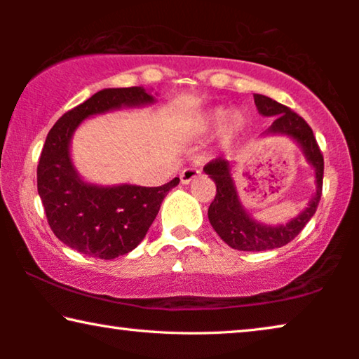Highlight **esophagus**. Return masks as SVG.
I'll use <instances>...</instances> for the list:
<instances>
[{"instance_id": "obj_1", "label": "esophagus", "mask_w": 359, "mask_h": 359, "mask_svg": "<svg viewBox=\"0 0 359 359\" xmlns=\"http://www.w3.org/2000/svg\"><path fill=\"white\" fill-rule=\"evenodd\" d=\"M199 175H201V170H199V168H194V166H189V168H184L183 171H181L180 180H181V183H183V184H188V183H191V181H193V180L198 178Z\"/></svg>"}]
</instances>
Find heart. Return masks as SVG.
<instances>
[{"label":"heart","mask_w":359,"mask_h":359,"mask_svg":"<svg viewBox=\"0 0 359 359\" xmlns=\"http://www.w3.org/2000/svg\"><path fill=\"white\" fill-rule=\"evenodd\" d=\"M230 116H232L230 114V111H225V109L209 111L208 114L203 117V127L204 129H220V127H224L230 121ZM242 129H243V121L240 119V117H233V119L230 121L227 130H225V140L227 142L235 140L240 135Z\"/></svg>","instance_id":"b5f03b06"}]
</instances>
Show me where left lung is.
<instances>
[{"mask_svg": "<svg viewBox=\"0 0 359 359\" xmlns=\"http://www.w3.org/2000/svg\"><path fill=\"white\" fill-rule=\"evenodd\" d=\"M255 104L263 116H274V122L268 132H281V134L291 135L302 147L309 163H312L316 168L317 193L312 198L309 208L299 217L286 225L268 227V225L255 222L245 212L238 201L233 180L230 178L229 161H225L222 156L210 160L204 166V171L215 183L217 193L209 205V222L229 247L240 250V252H263V250L281 248L292 242L302 232V229L312 219V215L316 214L317 205L322 198L323 186V155L316 137H313L311 126L297 112L268 96L255 95Z\"/></svg>", "mask_w": 359, "mask_h": 359, "instance_id": "left-lung-1", "label": "left lung"}]
</instances>
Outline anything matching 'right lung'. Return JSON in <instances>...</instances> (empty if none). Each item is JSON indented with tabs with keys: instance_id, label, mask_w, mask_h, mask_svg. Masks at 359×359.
<instances>
[{
	"instance_id": "1",
	"label": "right lung",
	"mask_w": 359,
	"mask_h": 359,
	"mask_svg": "<svg viewBox=\"0 0 359 359\" xmlns=\"http://www.w3.org/2000/svg\"><path fill=\"white\" fill-rule=\"evenodd\" d=\"M154 101L144 88H109L65 112L47 134L37 165V191L47 222L55 237L88 257L112 259L144 240L165 196L180 178L158 188L121 184L112 188L86 184L70 161L73 130L86 117Z\"/></svg>"
}]
</instances>
